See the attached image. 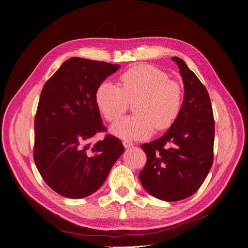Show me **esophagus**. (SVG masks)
<instances>
[{"mask_svg": "<svg viewBox=\"0 0 248 248\" xmlns=\"http://www.w3.org/2000/svg\"><path fill=\"white\" fill-rule=\"evenodd\" d=\"M123 144H124V146L125 148H129V147L133 146V142H131V141H129V140H124V141H123Z\"/></svg>", "mask_w": 248, "mask_h": 248, "instance_id": "obj_1", "label": "esophagus"}]
</instances>
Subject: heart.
I'll return each instance as SVG.
<instances>
[{"label":"heart","mask_w":248,"mask_h":248,"mask_svg":"<svg viewBox=\"0 0 248 248\" xmlns=\"http://www.w3.org/2000/svg\"><path fill=\"white\" fill-rule=\"evenodd\" d=\"M119 85L103 82L96 90V104L108 122H116L129 103H136V115L112 124L115 136L125 140L149 138L154 128L171 126L182 105V89L178 82L151 65H139L120 76Z\"/></svg>","instance_id":"b5f03b06"}]
</instances>
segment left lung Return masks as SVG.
Listing matches in <instances>:
<instances>
[{
	"mask_svg": "<svg viewBox=\"0 0 248 248\" xmlns=\"http://www.w3.org/2000/svg\"><path fill=\"white\" fill-rule=\"evenodd\" d=\"M184 101L170 128L161 138L141 145L147 160L140 173L143 188L167 202L184 200L201 187L214 159L215 121L206 87L179 57Z\"/></svg>",
	"mask_w": 248,
	"mask_h": 248,
	"instance_id": "1",
	"label": "left lung"
}]
</instances>
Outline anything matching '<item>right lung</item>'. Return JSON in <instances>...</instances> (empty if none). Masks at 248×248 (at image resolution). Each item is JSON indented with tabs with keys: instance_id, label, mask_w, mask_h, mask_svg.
Wrapping results in <instances>:
<instances>
[{
	"instance_id": "obj_1",
	"label": "right lung",
	"mask_w": 248,
	"mask_h": 248,
	"mask_svg": "<svg viewBox=\"0 0 248 248\" xmlns=\"http://www.w3.org/2000/svg\"><path fill=\"white\" fill-rule=\"evenodd\" d=\"M120 65L72 57L44 84L34 119L33 158L46 183L57 194L81 199L95 193L124 153L122 141L106 131L96 90Z\"/></svg>"
}]
</instances>
